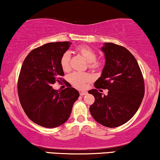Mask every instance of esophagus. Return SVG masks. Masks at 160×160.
I'll list each match as a JSON object with an SVG mask.
<instances>
[{
  "label": "esophagus",
  "mask_w": 160,
  "mask_h": 160,
  "mask_svg": "<svg viewBox=\"0 0 160 160\" xmlns=\"http://www.w3.org/2000/svg\"><path fill=\"white\" fill-rule=\"evenodd\" d=\"M87 93V92H86V91H82V90L79 91V94H80L81 96H83V95H86Z\"/></svg>",
  "instance_id": "1"
}]
</instances>
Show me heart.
Segmentation results:
<instances>
[{"label": "heart", "mask_w": 160, "mask_h": 160, "mask_svg": "<svg viewBox=\"0 0 160 160\" xmlns=\"http://www.w3.org/2000/svg\"><path fill=\"white\" fill-rule=\"evenodd\" d=\"M76 51L85 60L88 62L90 69L98 71L102 67V62L97 60L95 52L86 46H79L76 48ZM60 66L62 71L68 72L71 69V54L68 52H65L60 58ZM92 80V76L89 73H73L69 76L68 81L74 87L77 89H84L87 83Z\"/></svg>", "instance_id": "1"}]
</instances>
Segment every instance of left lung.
Listing matches in <instances>:
<instances>
[{"label":"left lung","mask_w":160,"mask_h":160,"mask_svg":"<svg viewBox=\"0 0 160 160\" xmlns=\"http://www.w3.org/2000/svg\"><path fill=\"white\" fill-rule=\"evenodd\" d=\"M106 64L95 87L88 92L95 97L89 107L92 117L108 128H117L128 122L138 110L145 87L141 71L136 59L122 46L105 43L101 49ZM109 89L102 96L98 88Z\"/></svg>","instance_id":"left-lung-1"}]
</instances>
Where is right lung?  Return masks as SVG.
I'll use <instances>...</instances> for the list:
<instances>
[{"label": "right lung", "mask_w": 160, "mask_h": 160, "mask_svg": "<svg viewBox=\"0 0 160 160\" xmlns=\"http://www.w3.org/2000/svg\"><path fill=\"white\" fill-rule=\"evenodd\" d=\"M71 43H46L32 50L22 65L17 84L21 106L31 121L44 128H54L64 124L79 97V92L70 84L61 91L52 87L64 81L61 78L64 72L60 58Z\"/></svg>", "instance_id": "right-lung-1"}]
</instances>
